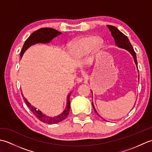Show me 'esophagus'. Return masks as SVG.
<instances>
[{"label":"esophagus","instance_id":"obj_1","mask_svg":"<svg viewBox=\"0 0 152 152\" xmlns=\"http://www.w3.org/2000/svg\"><path fill=\"white\" fill-rule=\"evenodd\" d=\"M83 80V77H78V78H76V81L78 83H81Z\"/></svg>","mask_w":152,"mask_h":152}]
</instances>
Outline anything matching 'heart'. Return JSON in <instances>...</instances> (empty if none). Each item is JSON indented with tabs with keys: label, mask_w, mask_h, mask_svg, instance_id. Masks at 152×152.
<instances>
[{
	"label": "heart",
	"mask_w": 152,
	"mask_h": 152,
	"mask_svg": "<svg viewBox=\"0 0 152 152\" xmlns=\"http://www.w3.org/2000/svg\"><path fill=\"white\" fill-rule=\"evenodd\" d=\"M96 36H88L80 38L74 43L72 51L76 56L80 57L85 56L91 51L92 47L95 50H99L101 47L102 41L96 39Z\"/></svg>",
	"instance_id": "b5f03b06"
}]
</instances>
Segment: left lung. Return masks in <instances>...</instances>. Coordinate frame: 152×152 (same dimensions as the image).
I'll use <instances>...</instances> for the list:
<instances>
[{
    "mask_svg": "<svg viewBox=\"0 0 152 152\" xmlns=\"http://www.w3.org/2000/svg\"><path fill=\"white\" fill-rule=\"evenodd\" d=\"M107 27H108L110 31L112 37L114 38V40H115V42L116 45H117V46L119 48H124V49H126L127 51H129L132 56H133V57L134 58V62H135V63H136L137 66V60L136 53H135V51H134L133 48V46H132V45L129 42V40L127 36H125L124 33H122L121 31H119L118 28L114 26L108 25ZM92 105L93 106V108H94L95 112L96 113H97V112H96V110L95 109V107H94V106H93V102H92Z\"/></svg>",
    "mask_w": 152,
    "mask_h": 152,
    "instance_id": "8db88e82",
    "label": "left lung"
}]
</instances>
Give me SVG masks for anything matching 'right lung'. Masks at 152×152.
Here are the masks:
<instances>
[{"instance_id":"right-lung-1","label":"right lung","mask_w":152,"mask_h":152,"mask_svg":"<svg viewBox=\"0 0 152 152\" xmlns=\"http://www.w3.org/2000/svg\"><path fill=\"white\" fill-rule=\"evenodd\" d=\"M61 33L58 31L54 28H41L40 29L37 31H35L33 33L31 34V36L28 37L27 39L25 40L23 46L22 48V50L21 51V57H22L23 54L25 51L28 47H30L32 45L37 43H47L50 42L53 39L54 37H56L57 35L61 34ZM70 93L67 96V104L66 107L64 110V112L62 114L59 115L57 117H48V116L42 114L40 111L37 110V108H34L29 102H28L27 99L23 96V100L25 101V104L31 110V111L33 112V114L36 116L37 119H39L40 121H42L45 124H57L64 120V119L67 118L68 115L69 114L70 111ZM23 96V95H22Z\"/></svg>"}]
</instances>
